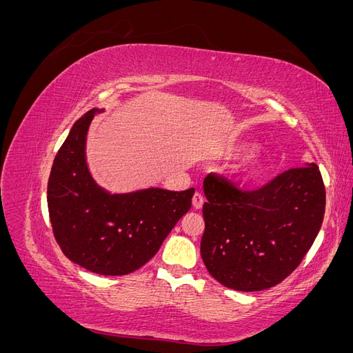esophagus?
Returning <instances> with one entry per match:
<instances>
[{
  "label": "esophagus",
  "mask_w": 353,
  "mask_h": 353,
  "mask_svg": "<svg viewBox=\"0 0 353 353\" xmlns=\"http://www.w3.org/2000/svg\"><path fill=\"white\" fill-rule=\"evenodd\" d=\"M203 203H205V197H203V194H200V193H196L194 197H193V206H194V209H201Z\"/></svg>",
  "instance_id": "1"
}]
</instances>
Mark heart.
<instances>
[{
	"label": "heart",
	"instance_id": "1",
	"mask_svg": "<svg viewBox=\"0 0 353 353\" xmlns=\"http://www.w3.org/2000/svg\"><path fill=\"white\" fill-rule=\"evenodd\" d=\"M244 150H245V152H253L254 148H253L252 145H249V147H245ZM259 172H261V170H259V165H258V163H253V165H250L248 169L244 170V172H243V178H244V179H253V178H256V176L259 175Z\"/></svg>",
	"mask_w": 353,
	"mask_h": 353
}]
</instances>
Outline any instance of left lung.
I'll return each instance as SVG.
<instances>
[{
    "mask_svg": "<svg viewBox=\"0 0 353 353\" xmlns=\"http://www.w3.org/2000/svg\"><path fill=\"white\" fill-rule=\"evenodd\" d=\"M203 190L201 258L213 279L232 290L259 292L285 280L324 221L325 187L315 163L284 170L256 190L210 172Z\"/></svg>",
    "mask_w": 353,
    "mask_h": 353,
    "instance_id": "left-lung-1",
    "label": "left lung"
}]
</instances>
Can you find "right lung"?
<instances>
[{
	"mask_svg": "<svg viewBox=\"0 0 353 353\" xmlns=\"http://www.w3.org/2000/svg\"><path fill=\"white\" fill-rule=\"evenodd\" d=\"M97 109L74 122L52 163L47 201L52 234L72 262L100 275L141 268L191 209L194 188L109 194L85 163V138Z\"/></svg>",
	"mask_w": 353,
	"mask_h": 353,
	"instance_id": "right-lung-1",
	"label": "right lung"
}]
</instances>
